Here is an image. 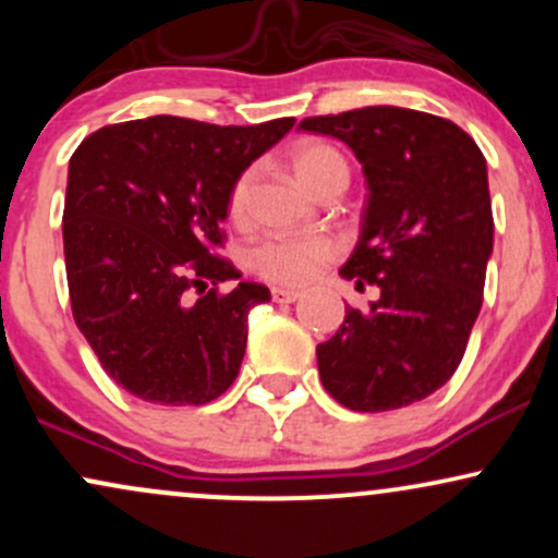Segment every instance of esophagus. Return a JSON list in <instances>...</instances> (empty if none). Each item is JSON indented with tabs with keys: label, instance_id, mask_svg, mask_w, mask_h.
Listing matches in <instances>:
<instances>
[{
	"label": "esophagus",
	"instance_id": "34e87169",
	"mask_svg": "<svg viewBox=\"0 0 558 558\" xmlns=\"http://www.w3.org/2000/svg\"><path fill=\"white\" fill-rule=\"evenodd\" d=\"M301 293L296 288H272V301H278V304H291V301H296Z\"/></svg>",
	"mask_w": 558,
	"mask_h": 558
}]
</instances>
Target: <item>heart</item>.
I'll return each instance as SVG.
<instances>
[{"label":"heart","instance_id":"1","mask_svg":"<svg viewBox=\"0 0 558 558\" xmlns=\"http://www.w3.org/2000/svg\"><path fill=\"white\" fill-rule=\"evenodd\" d=\"M291 165L310 191L332 172H349L341 151L317 138L299 141L291 151ZM248 189L252 175L243 172L228 196V213L233 220L246 217ZM336 254L338 246L325 235H270L252 248V267L272 283L299 286L315 278L319 267L328 265Z\"/></svg>","mask_w":558,"mask_h":558}]
</instances>
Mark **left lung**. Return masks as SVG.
<instances>
[{
    "label": "left lung",
    "instance_id": "left-lung-1",
    "mask_svg": "<svg viewBox=\"0 0 558 558\" xmlns=\"http://www.w3.org/2000/svg\"><path fill=\"white\" fill-rule=\"evenodd\" d=\"M301 131L343 141L360 159L367 202L341 267L377 288L369 310L345 306L317 345L319 380L354 412H388L446 386L483 306L493 213L483 151L459 125L403 107L306 118Z\"/></svg>",
    "mask_w": 558,
    "mask_h": 558
}]
</instances>
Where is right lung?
Returning <instances> with one entry per match:
<instances>
[{
  "mask_svg": "<svg viewBox=\"0 0 558 558\" xmlns=\"http://www.w3.org/2000/svg\"><path fill=\"white\" fill-rule=\"evenodd\" d=\"M293 123L155 114L99 128L70 157L62 241L75 325L141 401L207 403L239 375L248 312L270 288L243 280L217 293L241 272L215 248L233 183ZM191 287L210 291L191 300Z\"/></svg>",
  "mask_w": 558,
  "mask_h": 558,
  "instance_id": "add662e5",
  "label": "right lung"
}]
</instances>
